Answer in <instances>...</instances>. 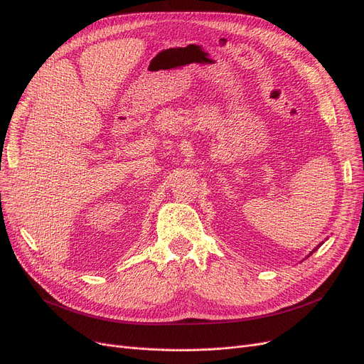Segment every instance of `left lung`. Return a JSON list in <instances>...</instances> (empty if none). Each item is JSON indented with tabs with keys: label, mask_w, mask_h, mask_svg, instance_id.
<instances>
[{
	"label": "left lung",
	"mask_w": 364,
	"mask_h": 364,
	"mask_svg": "<svg viewBox=\"0 0 364 364\" xmlns=\"http://www.w3.org/2000/svg\"><path fill=\"white\" fill-rule=\"evenodd\" d=\"M317 249H318V246H317V247H316V249H314V250H313V252H311V253H309V255H313V253H314V252H316V250H317ZM306 257H308V256H306Z\"/></svg>",
	"instance_id": "obj_1"
}]
</instances>
